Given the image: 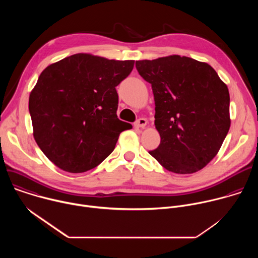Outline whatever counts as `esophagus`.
I'll use <instances>...</instances> for the list:
<instances>
[{
    "mask_svg": "<svg viewBox=\"0 0 258 258\" xmlns=\"http://www.w3.org/2000/svg\"><path fill=\"white\" fill-rule=\"evenodd\" d=\"M146 124H147V120L145 118H140L135 123V126L138 128H144L146 126Z\"/></svg>",
    "mask_w": 258,
    "mask_h": 258,
    "instance_id": "34e87169",
    "label": "esophagus"
}]
</instances>
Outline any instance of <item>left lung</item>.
I'll use <instances>...</instances> for the list:
<instances>
[{
  "instance_id": "obj_1",
  "label": "left lung",
  "mask_w": 258,
  "mask_h": 258,
  "mask_svg": "<svg viewBox=\"0 0 258 258\" xmlns=\"http://www.w3.org/2000/svg\"><path fill=\"white\" fill-rule=\"evenodd\" d=\"M136 67L151 84L155 101L154 123L161 141L150 155L174 173L205 167L231 126L227 85L209 64L186 56L138 60Z\"/></svg>"
}]
</instances>
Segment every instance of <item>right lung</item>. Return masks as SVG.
I'll use <instances>...</instances> for the list:
<instances>
[{
	"label": "right lung",
	"mask_w": 258,
	"mask_h": 258,
	"mask_svg": "<svg viewBox=\"0 0 258 258\" xmlns=\"http://www.w3.org/2000/svg\"><path fill=\"white\" fill-rule=\"evenodd\" d=\"M134 64L79 53L43 70L28 107L33 138L56 166L72 173L98 166L133 127L117 118L115 88Z\"/></svg>",
	"instance_id": "add662e5"
}]
</instances>
